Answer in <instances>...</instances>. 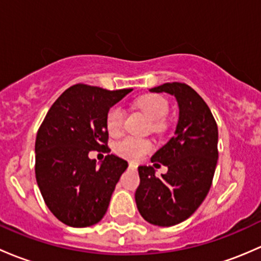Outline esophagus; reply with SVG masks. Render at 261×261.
Segmentation results:
<instances>
[{"label":"esophagus","mask_w":261,"mask_h":261,"mask_svg":"<svg viewBox=\"0 0 261 261\" xmlns=\"http://www.w3.org/2000/svg\"><path fill=\"white\" fill-rule=\"evenodd\" d=\"M138 167V165L134 162H129V168H132V170H136V168Z\"/></svg>","instance_id":"34e87169"}]
</instances>
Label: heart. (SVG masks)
<instances>
[{
	"label": "heart",
	"mask_w": 261,
	"mask_h": 261,
	"mask_svg": "<svg viewBox=\"0 0 261 261\" xmlns=\"http://www.w3.org/2000/svg\"><path fill=\"white\" fill-rule=\"evenodd\" d=\"M137 106L139 109H142L150 120H153V127L155 129L161 128L163 118L167 115L168 113V103L166 99L162 96L154 95V94H149V95H144L137 101ZM123 120H124V112L120 107L115 106L112 107L107 113L106 124L107 129L111 134H118L122 130ZM115 152L119 154L120 157L127 158V160H139L143 157L146 153H148L152 149V143L150 141L146 138H137V137H127V138L122 139L115 144Z\"/></svg>",
	"instance_id": "heart-1"
}]
</instances>
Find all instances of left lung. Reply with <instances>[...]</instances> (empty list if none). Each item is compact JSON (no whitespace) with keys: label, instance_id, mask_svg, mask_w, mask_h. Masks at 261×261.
I'll list each match as a JSON object with an SVG mask.
<instances>
[{"label":"left lung","instance_id":"left-lung-1","mask_svg":"<svg viewBox=\"0 0 261 261\" xmlns=\"http://www.w3.org/2000/svg\"><path fill=\"white\" fill-rule=\"evenodd\" d=\"M149 91L176 98L178 122L172 138L150 158L154 167L157 162L166 166L167 173L157 177L152 166H139L134 197L147 222L167 227L189 219L207 196L219 158V132L207 104L189 85L165 83Z\"/></svg>","mask_w":261,"mask_h":261}]
</instances>
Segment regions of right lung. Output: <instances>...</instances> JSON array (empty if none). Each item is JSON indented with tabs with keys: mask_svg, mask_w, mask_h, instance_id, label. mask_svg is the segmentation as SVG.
<instances>
[{
	"mask_svg": "<svg viewBox=\"0 0 261 261\" xmlns=\"http://www.w3.org/2000/svg\"><path fill=\"white\" fill-rule=\"evenodd\" d=\"M132 89L107 90L76 84L56 99L35 142L37 186L54 216L71 227L103 219L128 162L115 154L96 163L90 150L107 147V113Z\"/></svg>",
	"mask_w": 261,
	"mask_h": 261,
	"instance_id": "add662e5",
	"label": "right lung"
}]
</instances>
